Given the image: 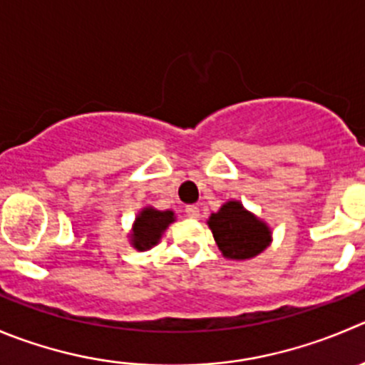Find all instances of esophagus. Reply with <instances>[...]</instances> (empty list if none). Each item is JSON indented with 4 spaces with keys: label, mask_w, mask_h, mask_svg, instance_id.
<instances>
[{
    "label": "esophagus",
    "mask_w": 365,
    "mask_h": 365,
    "mask_svg": "<svg viewBox=\"0 0 365 365\" xmlns=\"http://www.w3.org/2000/svg\"><path fill=\"white\" fill-rule=\"evenodd\" d=\"M186 215H188L190 218H199L200 210L195 206V204H190V206H186Z\"/></svg>",
    "instance_id": "obj_1"
}]
</instances>
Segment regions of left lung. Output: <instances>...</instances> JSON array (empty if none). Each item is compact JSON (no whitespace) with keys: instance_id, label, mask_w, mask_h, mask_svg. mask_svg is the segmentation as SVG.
<instances>
[{"instance_id":"left-lung-1","label":"left lung","mask_w":365,"mask_h":365,"mask_svg":"<svg viewBox=\"0 0 365 365\" xmlns=\"http://www.w3.org/2000/svg\"><path fill=\"white\" fill-rule=\"evenodd\" d=\"M207 227L222 256L245 262L262 255L272 244V229L265 220L244 207L240 200H227L207 218Z\"/></svg>"}]
</instances>
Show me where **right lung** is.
I'll return each mask as SVG.
<instances>
[{
  "label": "right lung",
  "mask_w": 365,
  "mask_h": 365,
  "mask_svg": "<svg viewBox=\"0 0 365 365\" xmlns=\"http://www.w3.org/2000/svg\"><path fill=\"white\" fill-rule=\"evenodd\" d=\"M175 222V213L172 210H155L145 206L138 211L133 222V229L128 232V242L136 251H148L159 244L168 225Z\"/></svg>",
  "instance_id": "add662e5"
}]
</instances>
